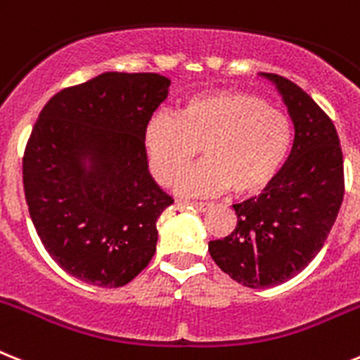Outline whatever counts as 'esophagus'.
I'll return each instance as SVG.
<instances>
[{
  "instance_id": "obj_1",
  "label": "esophagus",
  "mask_w": 360,
  "mask_h": 360,
  "mask_svg": "<svg viewBox=\"0 0 360 360\" xmlns=\"http://www.w3.org/2000/svg\"><path fill=\"white\" fill-rule=\"evenodd\" d=\"M189 204L195 205V207H196V210H198V211H207V210H210V207H211L210 202H195V200H193V202H189Z\"/></svg>"
}]
</instances>
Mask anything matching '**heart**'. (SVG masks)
<instances>
[{"mask_svg":"<svg viewBox=\"0 0 360 360\" xmlns=\"http://www.w3.org/2000/svg\"><path fill=\"white\" fill-rule=\"evenodd\" d=\"M293 143L291 120L264 98L242 91H207L187 98L176 116L156 112L143 129L150 171L171 184L202 149L204 162L176 182L186 195L262 193L276 178Z\"/></svg>","mask_w":360,"mask_h":360,"instance_id":"b5f03b06","label":"heart"}]
</instances>
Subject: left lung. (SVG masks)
Listing matches in <instances>:
<instances>
[{"instance_id":"8db88e82","label":"left lung","mask_w":360,"mask_h":360,"mask_svg":"<svg viewBox=\"0 0 360 360\" xmlns=\"http://www.w3.org/2000/svg\"><path fill=\"white\" fill-rule=\"evenodd\" d=\"M262 75L290 110L293 149L266 191L233 205L235 231L210 242L218 268L255 290L290 281L317 257L344 198L342 149L331 118L291 79Z\"/></svg>"}]
</instances>
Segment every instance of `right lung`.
I'll return each instance as SVG.
<instances>
[{
  "label": "right lung",
  "mask_w": 360,
  "mask_h": 360,
  "mask_svg": "<svg viewBox=\"0 0 360 360\" xmlns=\"http://www.w3.org/2000/svg\"><path fill=\"white\" fill-rule=\"evenodd\" d=\"M169 84L103 72L56 92L34 124L23 153L30 218L47 253L82 282L120 288L155 255L156 220L173 198L150 178L143 129Z\"/></svg>",
  "instance_id": "add662e5"
}]
</instances>
